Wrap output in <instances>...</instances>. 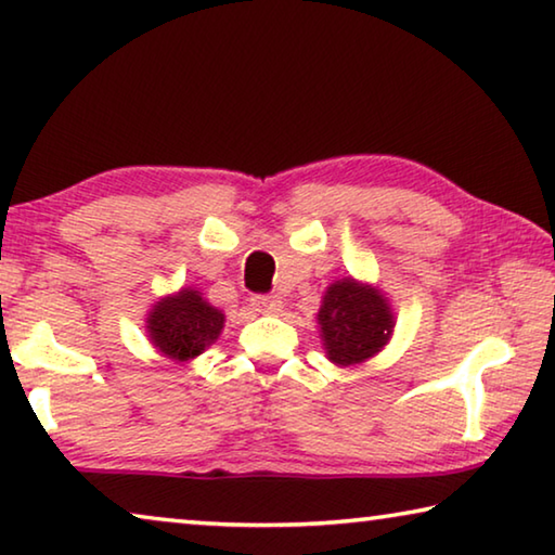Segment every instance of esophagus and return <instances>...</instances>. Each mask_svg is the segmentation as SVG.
<instances>
[{
    "mask_svg": "<svg viewBox=\"0 0 555 555\" xmlns=\"http://www.w3.org/2000/svg\"><path fill=\"white\" fill-rule=\"evenodd\" d=\"M251 306H255V311L259 313H279L281 306H284V300L276 294H259V296H251Z\"/></svg>",
    "mask_w": 555,
    "mask_h": 555,
    "instance_id": "1",
    "label": "esophagus"
}]
</instances>
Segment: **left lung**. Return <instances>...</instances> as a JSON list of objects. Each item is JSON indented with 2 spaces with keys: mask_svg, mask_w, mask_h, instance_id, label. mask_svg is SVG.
I'll list each match as a JSON object with an SVG mask.
<instances>
[{
  "mask_svg": "<svg viewBox=\"0 0 555 555\" xmlns=\"http://www.w3.org/2000/svg\"><path fill=\"white\" fill-rule=\"evenodd\" d=\"M318 325L327 360L337 367H350L370 360L389 343L393 313L379 288L345 276L327 286Z\"/></svg>",
  "mask_w": 555,
  "mask_h": 555,
  "instance_id": "8db88e82",
  "label": "left lung"
}]
</instances>
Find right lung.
<instances>
[{"instance_id":"1","label":"right lung","mask_w":555,"mask_h":555,"mask_svg":"<svg viewBox=\"0 0 555 555\" xmlns=\"http://www.w3.org/2000/svg\"><path fill=\"white\" fill-rule=\"evenodd\" d=\"M224 327V313L210 306L201 291L181 288L173 296L156 300L149 311V340L168 360L188 362L218 340Z\"/></svg>"}]
</instances>
